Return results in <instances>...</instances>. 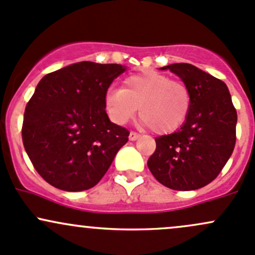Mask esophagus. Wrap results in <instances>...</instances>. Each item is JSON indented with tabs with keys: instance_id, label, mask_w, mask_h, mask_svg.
<instances>
[{
	"instance_id": "obj_1",
	"label": "esophagus",
	"mask_w": 255,
	"mask_h": 255,
	"mask_svg": "<svg viewBox=\"0 0 255 255\" xmlns=\"http://www.w3.org/2000/svg\"><path fill=\"white\" fill-rule=\"evenodd\" d=\"M139 136H140V135H139L138 133L130 132V133H129V140H136V139H138Z\"/></svg>"
}]
</instances>
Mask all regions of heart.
<instances>
[{
    "mask_svg": "<svg viewBox=\"0 0 255 255\" xmlns=\"http://www.w3.org/2000/svg\"><path fill=\"white\" fill-rule=\"evenodd\" d=\"M192 106L191 88L179 79L155 71L130 74L123 89L106 94L105 107L114 122L125 125L140 107V119L157 134L178 129L188 119Z\"/></svg>",
    "mask_w": 255,
    "mask_h": 255,
    "instance_id": "heart-1",
    "label": "heart"
}]
</instances>
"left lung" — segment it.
<instances>
[{
	"mask_svg": "<svg viewBox=\"0 0 255 255\" xmlns=\"http://www.w3.org/2000/svg\"><path fill=\"white\" fill-rule=\"evenodd\" d=\"M167 68L191 88L192 106L178 130L155 138L148 167L167 188L194 191L213 182L234 152L237 111L222 80L189 63Z\"/></svg>",
	"mask_w": 255,
	"mask_h": 255,
	"instance_id": "obj_1",
	"label": "left lung"
}]
</instances>
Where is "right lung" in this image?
I'll list each match as a JSON object with an SVG mask.
<instances>
[{
    "instance_id": "1",
    "label": "right lung",
    "mask_w": 255,
    "mask_h": 255,
    "mask_svg": "<svg viewBox=\"0 0 255 255\" xmlns=\"http://www.w3.org/2000/svg\"><path fill=\"white\" fill-rule=\"evenodd\" d=\"M121 64L78 62L46 74L24 112L21 138L40 176L67 192L99 183L129 130L105 111L107 89L125 72Z\"/></svg>"
}]
</instances>
